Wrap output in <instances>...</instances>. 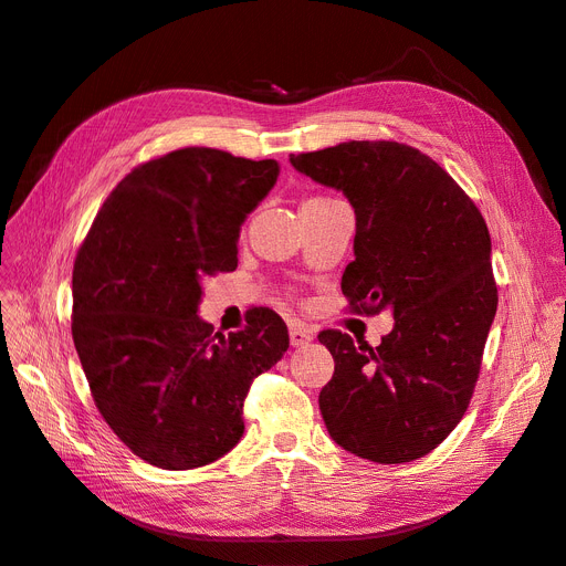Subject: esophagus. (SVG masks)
<instances>
[{
	"label": "esophagus",
	"instance_id": "obj_1",
	"mask_svg": "<svg viewBox=\"0 0 566 566\" xmlns=\"http://www.w3.org/2000/svg\"><path fill=\"white\" fill-rule=\"evenodd\" d=\"M312 339H314V331L310 328V325H304V323L290 325V342H293V347L310 345Z\"/></svg>",
	"mask_w": 566,
	"mask_h": 566
}]
</instances>
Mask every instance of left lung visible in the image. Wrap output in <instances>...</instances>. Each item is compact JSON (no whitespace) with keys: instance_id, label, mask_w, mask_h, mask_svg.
I'll return each instance as SVG.
<instances>
[{"instance_id":"obj_1","label":"left lung","mask_w":566,"mask_h":566,"mask_svg":"<svg viewBox=\"0 0 566 566\" xmlns=\"http://www.w3.org/2000/svg\"><path fill=\"white\" fill-rule=\"evenodd\" d=\"M295 169L345 193L356 214L342 293L356 314L391 310L378 347L321 331L335 358L318 394L342 449L373 462L434 451L465 416L499 306L491 235L447 169L397 142H347L290 156Z\"/></svg>"}]
</instances>
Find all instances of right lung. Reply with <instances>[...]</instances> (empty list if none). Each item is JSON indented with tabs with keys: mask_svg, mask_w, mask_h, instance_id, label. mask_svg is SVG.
Listing matches in <instances>:
<instances>
[{
	"mask_svg": "<svg viewBox=\"0 0 566 566\" xmlns=\"http://www.w3.org/2000/svg\"><path fill=\"white\" fill-rule=\"evenodd\" d=\"M276 177V160L172 150L113 188L77 250L80 364L98 413L150 465L193 470L229 453L252 380L287 352L269 306L229 335L198 316L202 281L238 266L241 224Z\"/></svg>",
	"mask_w": 566,
	"mask_h": 566,
	"instance_id": "add662e5",
	"label": "right lung"
}]
</instances>
